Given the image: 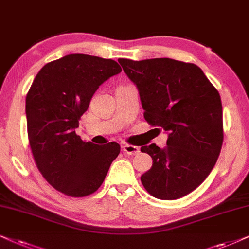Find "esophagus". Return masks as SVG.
Returning <instances> with one entry per match:
<instances>
[{
  "instance_id": "obj_1",
  "label": "esophagus",
  "mask_w": 249,
  "mask_h": 249,
  "mask_svg": "<svg viewBox=\"0 0 249 249\" xmlns=\"http://www.w3.org/2000/svg\"><path fill=\"white\" fill-rule=\"evenodd\" d=\"M123 150H124L125 154L127 155H137L139 154V151H140V149L132 144H124L123 145Z\"/></svg>"
}]
</instances>
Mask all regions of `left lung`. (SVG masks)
Here are the masks:
<instances>
[{
	"mask_svg": "<svg viewBox=\"0 0 249 249\" xmlns=\"http://www.w3.org/2000/svg\"><path fill=\"white\" fill-rule=\"evenodd\" d=\"M137 85L143 116L151 126L167 131L166 147H141L152 158L141 182L151 196L174 200L203 183L223 143L220 93L203 71L190 62L156 58L119 59Z\"/></svg>",
	"mask_w": 249,
	"mask_h": 249,
	"instance_id": "left-lung-1",
	"label": "left lung"
}]
</instances>
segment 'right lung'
<instances>
[{
	"label": "right lung",
	"mask_w": 249,
	"mask_h": 249,
	"mask_svg": "<svg viewBox=\"0 0 249 249\" xmlns=\"http://www.w3.org/2000/svg\"><path fill=\"white\" fill-rule=\"evenodd\" d=\"M122 71L111 59L68 54L46 64L26 97L28 140L43 178L69 197L100 188L121 151L116 142L98 145L75 133L94 92Z\"/></svg>",
	"instance_id": "add662e5"
}]
</instances>
